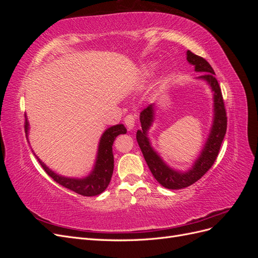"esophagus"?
Instances as JSON below:
<instances>
[{"label": "esophagus", "mask_w": 258, "mask_h": 258, "mask_svg": "<svg viewBox=\"0 0 258 258\" xmlns=\"http://www.w3.org/2000/svg\"><path fill=\"white\" fill-rule=\"evenodd\" d=\"M124 123H126L127 128L130 129H134L135 127V123H136V119H135V116L134 115H127L126 118H124Z\"/></svg>", "instance_id": "1"}]
</instances>
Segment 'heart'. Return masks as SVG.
Instances as JSON below:
<instances>
[{"mask_svg":"<svg viewBox=\"0 0 258 258\" xmlns=\"http://www.w3.org/2000/svg\"><path fill=\"white\" fill-rule=\"evenodd\" d=\"M154 69H155V63L145 64V66L141 69V71H140V77H141V80H145L146 77L152 75V73H153V71H154Z\"/></svg>","mask_w":258,"mask_h":258,"instance_id":"1","label":"heart"}]
</instances>
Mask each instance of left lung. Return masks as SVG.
Listing matches in <instances>:
<instances>
[{
    "label": "left lung",
    "instance_id": "8db88e82",
    "mask_svg": "<svg viewBox=\"0 0 258 258\" xmlns=\"http://www.w3.org/2000/svg\"><path fill=\"white\" fill-rule=\"evenodd\" d=\"M186 59L189 64L195 67V71L201 74L196 77V80L204 81L209 85V87L213 93V119L212 126L207 141L202 147L198 158L194 161L192 166L186 171L175 170L171 168L168 163L163 160L160 155L154 150L150 138L147 137L148 130L152 127L155 120V104L148 105L140 114V121H141V130L137 132V141L141 148L144 159L150 168L152 174L157 179V182L168 189H182L187 186H190L197 182L201 176L206 174L207 171L213 166L214 161L220 152V148L227 129V117L224 106V100L222 91L216 79L214 77V71L209 62L191 51L187 50Z\"/></svg>",
    "mask_w": 258,
    "mask_h": 258
}]
</instances>
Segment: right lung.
Here are the masks:
<instances>
[{
  "instance_id": "obj_1",
  "label": "right lung",
  "mask_w": 258,
  "mask_h": 258,
  "mask_svg": "<svg viewBox=\"0 0 258 258\" xmlns=\"http://www.w3.org/2000/svg\"><path fill=\"white\" fill-rule=\"evenodd\" d=\"M25 129L27 140L29 142V121L26 116V122H25ZM127 132V129L124 128L122 123L115 124L110 128H107L99 140L98 145V152L96 156V161L91 172L84 177H70L64 176L54 172L51 169H49L45 163L37 157L34 154L38 162L41 163L43 169L46 171L50 177H52L53 181H56L58 184L62 185L66 188L71 189L76 194H80L82 196L90 197V196H97V195L103 192L108 184L111 182V178L113 175L114 170V155H113V143L114 140L117 136L124 135ZM33 152V151H32Z\"/></svg>"
}]
</instances>
